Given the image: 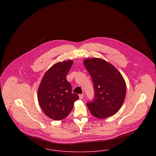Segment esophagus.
I'll use <instances>...</instances> for the list:
<instances>
[{"mask_svg":"<svg viewBox=\"0 0 156 156\" xmlns=\"http://www.w3.org/2000/svg\"><path fill=\"white\" fill-rule=\"evenodd\" d=\"M79 98L80 99V100H82V99H83V97H84V95L83 94H79Z\"/></svg>","mask_w":156,"mask_h":156,"instance_id":"esophagus-1","label":"esophagus"}]
</instances>
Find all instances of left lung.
I'll use <instances>...</instances> for the list:
<instances>
[{
  "label": "left lung",
  "mask_w": 156,
  "mask_h": 156,
  "mask_svg": "<svg viewBox=\"0 0 156 156\" xmlns=\"http://www.w3.org/2000/svg\"><path fill=\"white\" fill-rule=\"evenodd\" d=\"M83 64L92 77L94 98L87 105L91 114L104 119L115 114L122 106L126 94V82L116 68L100 58L86 59Z\"/></svg>",
  "instance_id": "left-lung-1"
}]
</instances>
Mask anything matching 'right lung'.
<instances>
[{
    "instance_id": "right-lung-1",
    "label": "right lung",
    "mask_w": 156,
    "mask_h": 156,
    "mask_svg": "<svg viewBox=\"0 0 156 156\" xmlns=\"http://www.w3.org/2000/svg\"><path fill=\"white\" fill-rule=\"evenodd\" d=\"M73 61L58 62L45 73L38 90L39 105L45 114L51 119L59 121L66 118L79 98L72 93L71 85L66 79Z\"/></svg>"
}]
</instances>
